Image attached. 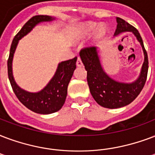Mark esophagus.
I'll use <instances>...</instances> for the list:
<instances>
[{
  "label": "esophagus",
  "instance_id": "esophagus-1",
  "mask_svg": "<svg viewBox=\"0 0 155 155\" xmlns=\"http://www.w3.org/2000/svg\"><path fill=\"white\" fill-rule=\"evenodd\" d=\"M76 65H77V67H82L83 66V62H82V61H81V59H80V57H78L77 62H76Z\"/></svg>",
  "mask_w": 155,
  "mask_h": 155
}]
</instances>
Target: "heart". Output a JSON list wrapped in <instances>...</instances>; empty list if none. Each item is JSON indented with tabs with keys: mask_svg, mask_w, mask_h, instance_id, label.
<instances>
[{
	"mask_svg": "<svg viewBox=\"0 0 155 155\" xmlns=\"http://www.w3.org/2000/svg\"><path fill=\"white\" fill-rule=\"evenodd\" d=\"M96 28V24L93 23V22H88V23H85L84 24V26L81 28V33H82L83 35H89L92 31H93ZM106 28L105 27H101V28H98L97 30V32L96 34V37L97 39L101 38L105 34H106Z\"/></svg>",
	"mask_w": 155,
	"mask_h": 155,
	"instance_id": "obj_1",
	"label": "heart"
}]
</instances>
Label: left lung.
Listing matches in <instances>:
<instances>
[{
	"label": "left lung",
	"instance_id": "1",
	"mask_svg": "<svg viewBox=\"0 0 155 155\" xmlns=\"http://www.w3.org/2000/svg\"><path fill=\"white\" fill-rule=\"evenodd\" d=\"M116 20L118 24L114 35L124 31H132L143 49L145 61L140 76L135 82L124 84L110 78L101 67L96 47H84L80 52L81 60L87 71V81L92 96L100 106L110 109L123 107L135 100L146 84L149 67L148 55L140 33L125 20L120 18H116Z\"/></svg>",
	"mask_w": 155,
	"mask_h": 155
}]
</instances>
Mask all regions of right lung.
Masks as SVG:
<instances>
[{
	"instance_id": "add662e5",
	"label": "right lung",
	"mask_w": 155,
	"mask_h": 155,
	"mask_svg": "<svg viewBox=\"0 0 155 155\" xmlns=\"http://www.w3.org/2000/svg\"><path fill=\"white\" fill-rule=\"evenodd\" d=\"M53 19V18L47 15H35L28 20L13 40L7 61L8 76L14 93L27 108L38 114H52L62 108L67 97V86L76 68L77 57L59 63L55 75L47 86L41 92L35 93L27 92L17 85L12 74V61L20 39L31 31L39 22H48Z\"/></svg>"
}]
</instances>
